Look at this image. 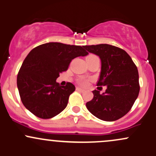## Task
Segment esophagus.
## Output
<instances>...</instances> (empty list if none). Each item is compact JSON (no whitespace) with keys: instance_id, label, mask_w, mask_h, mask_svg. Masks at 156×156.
Segmentation results:
<instances>
[{"instance_id":"34e87169","label":"esophagus","mask_w":156,"mask_h":156,"mask_svg":"<svg viewBox=\"0 0 156 156\" xmlns=\"http://www.w3.org/2000/svg\"><path fill=\"white\" fill-rule=\"evenodd\" d=\"M76 90H79V91H81V92H84V91H85V90H84V89L81 88V87H76Z\"/></svg>"}]
</instances>
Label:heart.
<instances>
[{
  "label": "heart",
  "instance_id": "b5f03b06",
  "mask_svg": "<svg viewBox=\"0 0 156 156\" xmlns=\"http://www.w3.org/2000/svg\"><path fill=\"white\" fill-rule=\"evenodd\" d=\"M80 84H81L82 85H86L87 83V82L86 80H81L80 81Z\"/></svg>",
  "mask_w": 156,
  "mask_h": 156
}]
</instances>
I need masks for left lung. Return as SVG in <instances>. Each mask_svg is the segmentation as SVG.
Instances as JSON below:
<instances>
[{
  "label": "left lung",
  "instance_id": "1",
  "mask_svg": "<svg viewBox=\"0 0 156 156\" xmlns=\"http://www.w3.org/2000/svg\"><path fill=\"white\" fill-rule=\"evenodd\" d=\"M101 59V72L97 86H107L105 92L94 90V98L86 107L94 116L113 122L127 114L133 105L140 90L139 72L125 50L114 45L99 44L83 46Z\"/></svg>",
  "mask_w": 156,
  "mask_h": 156
}]
</instances>
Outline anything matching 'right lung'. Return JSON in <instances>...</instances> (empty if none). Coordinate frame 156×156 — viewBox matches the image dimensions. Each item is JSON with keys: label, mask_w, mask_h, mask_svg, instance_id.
<instances>
[{"label": "right lung", "mask_w": 156, "mask_h": 156, "mask_svg": "<svg viewBox=\"0 0 156 156\" xmlns=\"http://www.w3.org/2000/svg\"><path fill=\"white\" fill-rule=\"evenodd\" d=\"M88 55L80 45L47 43L33 48L17 77L20 99L27 110L41 119H51L66 108L75 86H60L56 80L77 57Z\"/></svg>", "instance_id": "right-lung-1"}]
</instances>
